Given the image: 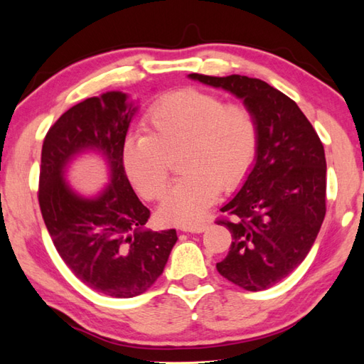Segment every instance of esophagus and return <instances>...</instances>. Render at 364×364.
I'll use <instances>...</instances> for the list:
<instances>
[{
    "label": "esophagus",
    "mask_w": 364,
    "mask_h": 364,
    "mask_svg": "<svg viewBox=\"0 0 364 364\" xmlns=\"http://www.w3.org/2000/svg\"><path fill=\"white\" fill-rule=\"evenodd\" d=\"M208 227V223L205 222H197V223H192V225L188 227H183V231H191V233H202Z\"/></svg>",
    "instance_id": "1"
}]
</instances>
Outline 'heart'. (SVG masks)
<instances>
[{
  "instance_id": "heart-1",
  "label": "heart",
  "mask_w": 364,
  "mask_h": 364,
  "mask_svg": "<svg viewBox=\"0 0 364 364\" xmlns=\"http://www.w3.org/2000/svg\"><path fill=\"white\" fill-rule=\"evenodd\" d=\"M146 131L128 137L123 167L142 197L158 200L167 188L172 158L180 153L183 175L161 205L162 218L178 225L197 223L220 189L241 183L259 139L257 115L249 105L227 103L215 92L197 87L159 98L146 114Z\"/></svg>"
}]
</instances>
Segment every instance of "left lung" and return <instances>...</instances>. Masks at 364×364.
I'll return each instance as SVG.
<instances>
[{
	"instance_id": "obj_1",
	"label": "left lung",
	"mask_w": 364,
	"mask_h": 364,
	"mask_svg": "<svg viewBox=\"0 0 364 364\" xmlns=\"http://www.w3.org/2000/svg\"><path fill=\"white\" fill-rule=\"evenodd\" d=\"M189 78L231 92L257 115V162L220 210L233 219L215 220L233 237L215 267L245 291L267 289L305 259L326 218L323 145L296 102L264 81L241 75Z\"/></svg>"
}]
</instances>
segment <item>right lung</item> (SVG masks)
I'll use <instances>...</instances> for the list:
<instances>
[{
    "label": "right lung",
    "mask_w": 364,
    "mask_h": 364,
    "mask_svg": "<svg viewBox=\"0 0 364 364\" xmlns=\"http://www.w3.org/2000/svg\"><path fill=\"white\" fill-rule=\"evenodd\" d=\"M134 107L122 92L75 105L54 122L42 145L38 205L59 257L90 289L134 297L164 270L176 231H150V210L137 198L123 167V146ZM86 148L102 151L112 184L97 199L76 196L63 180L66 162Z\"/></svg>",
    "instance_id": "1"
}]
</instances>
